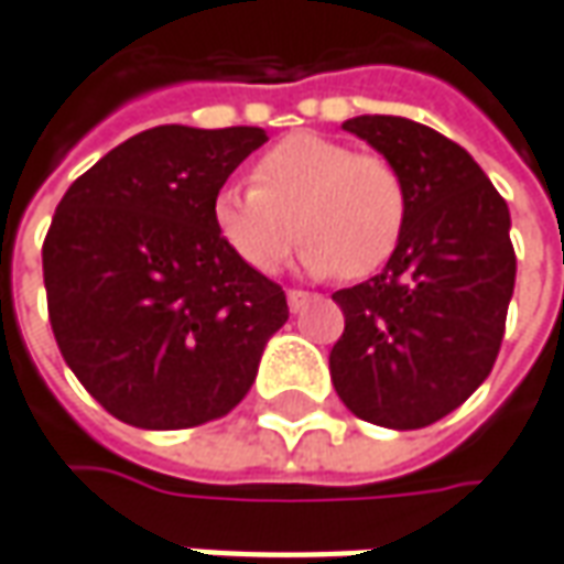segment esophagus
<instances>
[{
	"label": "esophagus",
	"instance_id": "esophagus-1",
	"mask_svg": "<svg viewBox=\"0 0 564 564\" xmlns=\"http://www.w3.org/2000/svg\"><path fill=\"white\" fill-rule=\"evenodd\" d=\"M315 300V296H312V293H308V290H290V293H286V302H290V312H300V308H305V305H308V302Z\"/></svg>",
	"mask_w": 564,
	"mask_h": 564
}]
</instances>
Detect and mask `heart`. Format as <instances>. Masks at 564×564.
I'll use <instances>...</instances> for the list:
<instances>
[{
	"label": "heart",
	"mask_w": 564,
	"mask_h": 564,
	"mask_svg": "<svg viewBox=\"0 0 564 564\" xmlns=\"http://www.w3.org/2000/svg\"><path fill=\"white\" fill-rule=\"evenodd\" d=\"M252 186H224L212 218L227 249L271 274L302 240L315 274L365 278L397 252L409 196L393 162L318 137L293 133L252 165Z\"/></svg>",
	"instance_id": "1"
}]
</instances>
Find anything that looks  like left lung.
<instances>
[{
    "label": "left lung",
    "mask_w": 564,
    "mask_h": 564,
    "mask_svg": "<svg viewBox=\"0 0 564 564\" xmlns=\"http://www.w3.org/2000/svg\"><path fill=\"white\" fill-rule=\"evenodd\" d=\"M343 130L397 165L409 215L387 268L334 293L346 327L330 349V380L361 421L415 431L494 371L514 290L509 205L434 127L359 115Z\"/></svg>",
    "instance_id": "obj_1"
}]
</instances>
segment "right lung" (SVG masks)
I'll return each mask as SVG.
<instances>
[{
  "label": "right lung",
  "mask_w": 564,
  "mask_h": 564,
  "mask_svg": "<svg viewBox=\"0 0 564 564\" xmlns=\"http://www.w3.org/2000/svg\"><path fill=\"white\" fill-rule=\"evenodd\" d=\"M262 143V127H152L55 208L43 243L52 334L118 421L181 431L227 415L290 318L281 283L234 256L212 218L224 181Z\"/></svg>",
  "instance_id": "add662e5"
}]
</instances>
